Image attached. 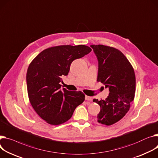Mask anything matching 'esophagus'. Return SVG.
<instances>
[{"instance_id":"34e87169","label":"esophagus","mask_w":158,"mask_h":158,"mask_svg":"<svg viewBox=\"0 0 158 158\" xmlns=\"http://www.w3.org/2000/svg\"><path fill=\"white\" fill-rule=\"evenodd\" d=\"M85 100H88V101H91L92 100V98L89 96H85Z\"/></svg>"}]
</instances>
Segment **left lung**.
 Listing matches in <instances>:
<instances>
[{
  "instance_id": "obj_1",
  "label": "left lung",
  "mask_w": 158,
  "mask_h": 158,
  "mask_svg": "<svg viewBox=\"0 0 158 158\" xmlns=\"http://www.w3.org/2000/svg\"><path fill=\"white\" fill-rule=\"evenodd\" d=\"M98 64L97 81L110 91L106 100L94 99L100 106L98 123L107 126L121 120L134 99L136 80L134 70L118 49L103 45H92Z\"/></svg>"
}]
</instances>
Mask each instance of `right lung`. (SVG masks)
<instances>
[{"label": "right lung", "mask_w": 158, "mask_h": 158, "mask_svg": "<svg viewBox=\"0 0 158 158\" xmlns=\"http://www.w3.org/2000/svg\"><path fill=\"white\" fill-rule=\"evenodd\" d=\"M85 45L59 46L42 51L31 62L27 85L31 106L48 123L58 125L70 119L76 108L85 101L81 91L61 89V76H67L72 62L88 55Z\"/></svg>", "instance_id": "1"}]
</instances>
